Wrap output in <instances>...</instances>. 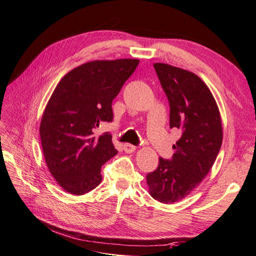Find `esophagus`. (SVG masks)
Segmentation results:
<instances>
[{
  "instance_id": "obj_1",
  "label": "esophagus",
  "mask_w": 256,
  "mask_h": 256,
  "mask_svg": "<svg viewBox=\"0 0 256 256\" xmlns=\"http://www.w3.org/2000/svg\"><path fill=\"white\" fill-rule=\"evenodd\" d=\"M123 150H124V152H126V153H133L135 150H136V148L130 143H125L123 145Z\"/></svg>"
}]
</instances>
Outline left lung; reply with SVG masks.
Returning <instances> with one entry per match:
<instances>
[{
  "label": "left lung",
  "mask_w": 256,
  "mask_h": 256,
  "mask_svg": "<svg viewBox=\"0 0 256 256\" xmlns=\"http://www.w3.org/2000/svg\"><path fill=\"white\" fill-rule=\"evenodd\" d=\"M155 72L170 104V128L181 138L173 145L172 158H160L146 175L150 194L161 203L186 196L206 176L223 140L221 115L213 95L196 74L164 63Z\"/></svg>",
  "instance_id": "1"
}]
</instances>
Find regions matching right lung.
Listing matches in <instances>:
<instances>
[{
    "mask_svg": "<svg viewBox=\"0 0 256 256\" xmlns=\"http://www.w3.org/2000/svg\"><path fill=\"white\" fill-rule=\"evenodd\" d=\"M138 60L92 61L60 81L44 110L40 135L45 162L60 186L74 195L101 183V168L118 154L112 135L94 130L113 121L112 102L138 65Z\"/></svg>",
    "mask_w": 256,
    "mask_h": 256,
    "instance_id": "right-lung-1",
    "label": "right lung"
}]
</instances>
